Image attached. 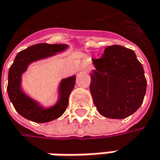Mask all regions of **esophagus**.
<instances>
[{"instance_id": "esophagus-1", "label": "esophagus", "mask_w": 160, "mask_h": 160, "mask_svg": "<svg viewBox=\"0 0 160 160\" xmlns=\"http://www.w3.org/2000/svg\"><path fill=\"white\" fill-rule=\"evenodd\" d=\"M82 70L85 71V72H87V71L88 70V67L86 64H83V65H82Z\"/></svg>"}]
</instances>
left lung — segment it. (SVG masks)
I'll return each mask as SVG.
<instances>
[{
	"mask_svg": "<svg viewBox=\"0 0 160 160\" xmlns=\"http://www.w3.org/2000/svg\"><path fill=\"white\" fill-rule=\"evenodd\" d=\"M90 92L98 112L110 119H124L143 103L147 79L133 50L108 46L99 59H93Z\"/></svg>",
	"mask_w": 160,
	"mask_h": 160,
	"instance_id": "8db88e82",
	"label": "left lung"
}]
</instances>
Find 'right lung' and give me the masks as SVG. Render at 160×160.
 Wrapping results in <instances>:
<instances>
[{"mask_svg":"<svg viewBox=\"0 0 160 160\" xmlns=\"http://www.w3.org/2000/svg\"><path fill=\"white\" fill-rule=\"evenodd\" d=\"M67 47L65 44L39 43L30 46L16 55L9 69L7 92L15 110L24 118L35 122L43 123L61 117L65 111L68 106L70 93L75 84V76L62 80L59 101L50 109H44L22 91L21 75L27 70L30 62L52 56L57 52L64 50Z\"/></svg>","mask_w":160,"mask_h":160,"instance_id":"add662e5","label":"right lung"}]
</instances>
